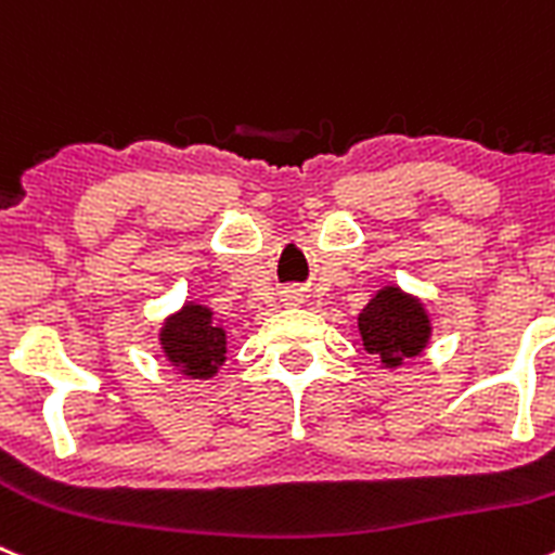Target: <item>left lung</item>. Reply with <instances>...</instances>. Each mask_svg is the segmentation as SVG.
<instances>
[{
    "instance_id": "1",
    "label": "left lung",
    "mask_w": 555,
    "mask_h": 555,
    "mask_svg": "<svg viewBox=\"0 0 555 555\" xmlns=\"http://www.w3.org/2000/svg\"><path fill=\"white\" fill-rule=\"evenodd\" d=\"M359 334L364 350L380 359L383 370H397L427 350L433 320L418 295L386 284L361 309Z\"/></svg>"
}]
</instances>
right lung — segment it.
I'll return each instance as SVG.
<instances>
[{"mask_svg": "<svg viewBox=\"0 0 555 555\" xmlns=\"http://www.w3.org/2000/svg\"><path fill=\"white\" fill-rule=\"evenodd\" d=\"M160 353L189 380H210L227 361V331L205 304L185 301L158 331Z\"/></svg>", "mask_w": 555, "mask_h": 555, "instance_id": "1", "label": "right lung"}]
</instances>
